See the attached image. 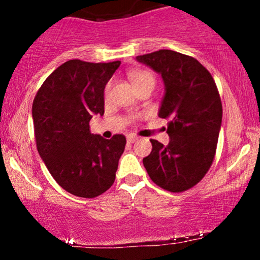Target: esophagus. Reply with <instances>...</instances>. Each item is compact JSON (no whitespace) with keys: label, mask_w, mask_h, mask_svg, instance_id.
<instances>
[{"label":"esophagus","mask_w":260,"mask_h":260,"mask_svg":"<svg viewBox=\"0 0 260 260\" xmlns=\"http://www.w3.org/2000/svg\"><path fill=\"white\" fill-rule=\"evenodd\" d=\"M139 138L137 136H133V134H129V136H127V140L129 143H133V142H137Z\"/></svg>","instance_id":"1"}]
</instances>
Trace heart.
Masks as SVG:
<instances>
[{
    "label": "heart",
    "mask_w": 260,
    "mask_h": 260,
    "mask_svg": "<svg viewBox=\"0 0 260 260\" xmlns=\"http://www.w3.org/2000/svg\"><path fill=\"white\" fill-rule=\"evenodd\" d=\"M129 79H131V82L133 83V85L136 86V88H138V86L144 84V83L154 82V76L149 72V71L136 70V71H132V72L129 73ZM110 86H111V84H110V83H107L105 86V96L109 95Z\"/></svg>",
    "instance_id": "heart-1"
}]
</instances>
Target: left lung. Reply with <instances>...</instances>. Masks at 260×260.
Returning <instances> with one entry per match:
<instances>
[{
  "label": "left lung",
  "mask_w": 260,
  "mask_h": 260,
  "mask_svg": "<svg viewBox=\"0 0 260 260\" xmlns=\"http://www.w3.org/2000/svg\"><path fill=\"white\" fill-rule=\"evenodd\" d=\"M160 73L165 96L159 117L169 120L170 143L150 139L153 150L143 159L155 184L174 193L194 187L215 157L222 120V104L211 74L192 56L159 50L137 56Z\"/></svg>",
  "instance_id": "obj_1"
}]
</instances>
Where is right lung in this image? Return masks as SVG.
<instances>
[{
    "instance_id": "right-lung-1",
    "label": "right lung",
    "mask_w": 260,
    "mask_h": 260,
    "mask_svg": "<svg viewBox=\"0 0 260 260\" xmlns=\"http://www.w3.org/2000/svg\"><path fill=\"white\" fill-rule=\"evenodd\" d=\"M120 61L70 59L45 79L32 101L37 148L47 170L71 194L95 198L115 182L126 137L91 134L89 122L104 115V89Z\"/></svg>"
}]
</instances>
